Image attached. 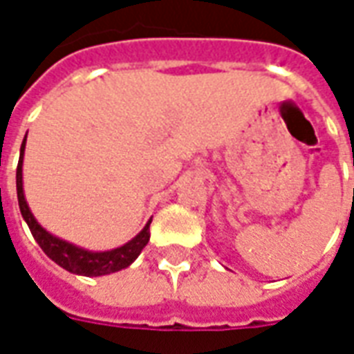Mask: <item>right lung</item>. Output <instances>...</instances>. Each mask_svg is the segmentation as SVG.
I'll list each match as a JSON object with an SVG mask.
<instances>
[{"label": "right lung", "mask_w": 354, "mask_h": 354, "mask_svg": "<svg viewBox=\"0 0 354 354\" xmlns=\"http://www.w3.org/2000/svg\"><path fill=\"white\" fill-rule=\"evenodd\" d=\"M24 147H26V138L22 140L19 167H17V197H19L20 214L24 218V222L28 223V227H30L32 235L37 241V245L41 246L43 252L47 254L50 260L58 263L62 269L73 274H83V277H102V274L115 273V271H121L124 267L131 266L132 261L138 258L140 252L144 250L147 241H149V223H151V220L129 243H124L123 246H117V248H111V250H106V252L85 250L81 246L68 243L64 239H58L57 235H53L45 227H41V223L35 220V216L32 214V210L28 207L26 197H24V187H22Z\"/></svg>", "instance_id": "right-lung-1"}]
</instances>
